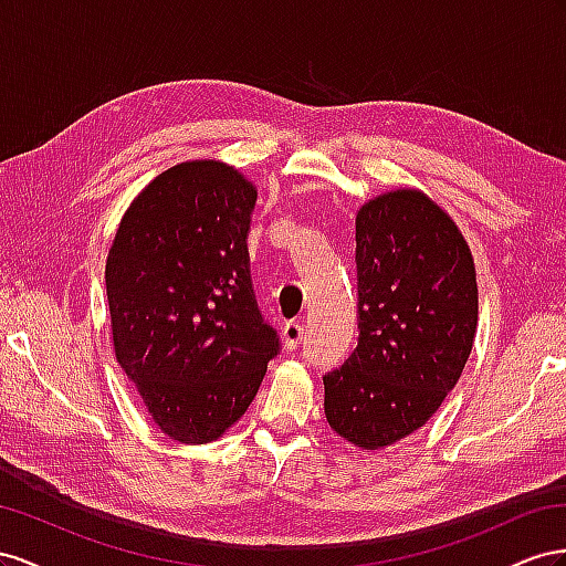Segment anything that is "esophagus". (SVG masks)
Returning a JSON list of instances; mask_svg holds the SVG:
<instances>
[{
    "instance_id": "1",
    "label": "esophagus",
    "mask_w": 566,
    "mask_h": 566,
    "mask_svg": "<svg viewBox=\"0 0 566 566\" xmlns=\"http://www.w3.org/2000/svg\"><path fill=\"white\" fill-rule=\"evenodd\" d=\"M282 338H284V344H286V348H296L298 344H301V338H303V325L301 322H286V325L282 327Z\"/></svg>"
}]
</instances>
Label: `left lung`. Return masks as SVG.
I'll return each mask as SVG.
<instances>
[{
  "mask_svg": "<svg viewBox=\"0 0 566 566\" xmlns=\"http://www.w3.org/2000/svg\"><path fill=\"white\" fill-rule=\"evenodd\" d=\"M360 334L325 375L329 427L360 450L422 429L470 358L479 292L470 247L429 193L400 187L355 216Z\"/></svg>",
  "mask_w": 566,
  "mask_h": 566,
  "instance_id": "left-lung-1",
  "label": "left lung"
}]
</instances>
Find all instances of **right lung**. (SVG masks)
Here are the masks:
<instances>
[{"mask_svg": "<svg viewBox=\"0 0 566 566\" xmlns=\"http://www.w3.org/2000/svg\"><path fill=\"white\" fill-rule=\"evenodd\" d=\"M255 197L234 166L185 160L137 193L108 249L113 353L154 424L187 446L239 422L280 350L251 289Z\"/></svg>", "mask_w": 566, "mask_h": 566, "instance_id": "obj_1", "label": "right lung"}]
</instances>
